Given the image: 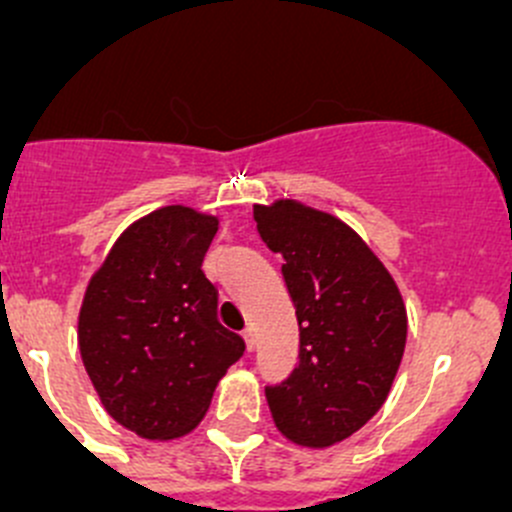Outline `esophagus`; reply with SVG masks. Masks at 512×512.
Listing matches in <instances>:
<instances>
[{"label":"esophagus","instance_id":"1","mask_svg":"<svg viewBox=\"0 0 512 512\" xmlns=\"http://www.w3.org/2000/svg\"><path fill=\"white\" fill-rule=\"evenodd\" d=\"M242 337H245V347H247V352H252V349H255V344H257L255 329H252V327H247L245 332H242Z\"/></svg>","mask_w":512,"mask_h":512}]
</instances>
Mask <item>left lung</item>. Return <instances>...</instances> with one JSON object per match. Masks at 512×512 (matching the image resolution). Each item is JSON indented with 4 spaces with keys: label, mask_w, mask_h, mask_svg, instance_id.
Segmentation results:
<instances>
[{
    "label": "left lung",
    "mask_w": 512,
    "mask_h": 512,
    "mask_svg": "<svg viewBox=\"0 0 512 512\" xmlns=\"http://www.w3.org/2000/svg\"><path fill=\"white\" fill-rule=\"evenodd\" d=\"M262 242L285 257L299 322V364L267 386L280 433L327 448L359 431L389 396L406 347V307L394 277L334 215L297 200L252 210Z\"/></svg>",
    "instance_id": "left-lung-1"
}]
</instances>
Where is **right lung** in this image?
<instances>
[{
    "label": "right lung",
    "mask_w": 512,
    "mask_h": 512,
    "mask_svg": "<svg viewBox=\"0 0 512 512\" xmlns=\"http://www.w3.org/2000/svg\"><path fill=\"white\" fill-rule=\"evenodd\" d=\"M218 218L185 205L123 230L86 287L79 349L103 409L148 441L193 431L245 352L218 322L203 257Z\"/></svg>",
    "instance_id": "1"
}]
</instances>
